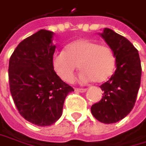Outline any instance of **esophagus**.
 <instances>
[{
  "label": "esophagus",
  "instance_id": "34e87169",
  "mask_svg": "<svg viewBox=\"0 0 146 146\" xmlns=\"http://www.w3.org/2000/svg\"><path fill=\"white\" fill-rule=\"evenodd\" d=\"M75 91L79 92V93H85L87 91V89L86 88H75Z\"/></svg>",
  "mask_w": 146,
  "mask_h": 146
}]
</instances>
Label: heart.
<instances>
[{
    "label": "heart",
    "mask_w": 146,
    "mask_h": 146,
    "mask_svg": "<svg viewBox=\"0 0 146 146\" xmlns=\"http://www.w3.org/2000/svg\"><path fill=\"white\" fill-rule=\"evenodd\" d=\"M115 62V53L110 47L88 38L71 42L64 52L56 53L52 60L57 75L66 82L74 80L77 66L81 71V81L104 82L113 74Z\"/></svg>",
    "instance_id": "obj_1"
}]
</instances>
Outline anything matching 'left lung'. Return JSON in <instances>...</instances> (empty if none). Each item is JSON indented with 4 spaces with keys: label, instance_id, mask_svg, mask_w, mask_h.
I'll use <instances>...</instances> for the list:
<instances>
[{
    "label": "left lung",
    "instance_id": "left-lung-1",
    "mask_svg": "<svg viewBox=\"0 0 146 146\" xmlns=\"http://www.w3.org/2000/svg\"><path fill=\"white\" fill-rule=\"evenodd\" d=\"M115 56V71L100 86L102 99L91 107V113L103 123H114L133 109L141 80V62L134 45L124 36L104 28L100 33Z\"/></svg>",
    "mask_w": 146,
    "mask_h": 146
}]
</instances>
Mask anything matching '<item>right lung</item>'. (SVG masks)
<instances>
[{
	"label": "right lung",
	"mask_w": 146,
	"mask_h": 146,
	"mask_svg": "<svg viewBox=\"0 0 146 146\" xmlns=\"http://www.w3.org/2000/svg\"><path fill=\"white\" fill-rule=\"evenodd\" d=\"M54 33L40 30L25 38L9 59L10 93L20 115L37 126L53 124L62 115L67 94L74 91L52 68Z\"/></svg>",
	"instance_id": "obj_1"
}]
</instances>
